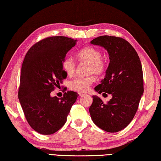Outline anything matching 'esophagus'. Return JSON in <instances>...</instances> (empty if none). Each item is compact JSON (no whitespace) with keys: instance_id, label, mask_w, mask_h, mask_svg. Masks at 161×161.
Returning a JSON list of instances; mask_svg holds the SVG:
<instances>
[{"instance_id":"obj_1","label":"esophagus","mask_w":161,"mask_h":161,"mask_svg":"<svg viewBox=\"0 0 161 161\" xmlns=\"http://www.w3.org/2000/svg\"><path fill=\"white\" fill-rule=\"evenodd\" d=\"M78 95H79V96H83V95H86V93H83V92H79L78 93Z\"/></svg>"}]
</instances>
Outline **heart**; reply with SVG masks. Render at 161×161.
<instances>
[{
	"mask_svg": "<svg viewBox=\"0 0 161 161\" xmlns=\"http://www.w3.org/2000/svg\"><path fill=\"white\" fill-rule=\"evenodd\" d=\"M102 53L100 50L94 47H88L79 51L77 53V58L80 62L88 63L87 73H95L100 75L103 73L106 69L105 61L101 58ZM62 69L68 75L71 76L75 73L76 68L75 62L69 56H66L61 62ZM95 81L92 75L86 77H77L69 82V88L72 91L79 92L87 91L91 84Z\"/></svg>",
	"mask_w": 161,
	"mask_h": 161,
	"instance_id": "b5f03b06",
	"label": "heart"
}]
</instances>
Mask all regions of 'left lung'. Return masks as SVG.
<instances>
[{"label":"left lung","mask_w":161,"mask_h":161,"mask_svg":"<svg viewBox=\"0 0 161 161\" xmlns=\"http://www.w3.org/2000/svg\"><path fill=\"white\" fill-rule=\"evenodd\" d=\"M108 51L109 64L105 78L95 88L103 95H112L107 103L97 95L89 108L92 122L103 130L114 133L133 119L143 93L142 66L134 48L125 39L104 35L91 42ZM105 97V96H104Z\"/></svg>","instance_id":"left-lung-1"}]
</instances>
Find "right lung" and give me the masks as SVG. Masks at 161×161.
I'll list each match as a JSON object with an SVG mask.
<instances>
[{
  "label": "right lung",
  "mask_w": 161,
  "mask_h": 161,
  "mask_svg": "<svg viewBox=\"0 0 161 161\" xmlns=\"http://www.w3.org/2000/svg\"><path fill=\"white\" fill-rule=\"evenodd\" d=\"M76 42L63 36H50L36 42L25 55L18 98L28 124L41 134H52L65 125L78 96L73 91H67L61 98L50 95L66 78L61 62Z\"/></svg>",
  "instance_id": "obj_1"
}]
</instances>
